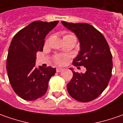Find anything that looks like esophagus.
Masks as SVG:
<instances>
[{"mask_svg": "<svg viewBox=\"0 0 123 123\" xmlns=\"http://www.w3.org/2000/svg\"><path fill=\"white\" fill-rule=\"evenodd\" d=\"M62 71H63V68H56V72H61Z\"/></svg>", "mask_w": 123, "mask_h": 123, "instance_id": "34e87169", "label": "esophagus"}]
</instances>
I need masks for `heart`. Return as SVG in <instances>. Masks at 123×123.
Returning a JSON list of instances; mask_svg holds the SVG:
<instances>
[{
  "instance_id": "obj_1",
  "label": "heart",
  "mask_w": 123,
  "mask_h": 123,
  "mask_svg": "<svg viewBox=\"0 0 123 123\" xmlns=\"http://www.w3.org/2000/svg\"><path fill=\"white\" fill-rule=\"evenodd\" d=\"M71 36H74L73 35H71V34H67L64 36L63 38H65V37H71ZM75 37V36H74ZM68 59V56L67 55H56L54 58V60H55V62L58 64V65H64L65 62H67Z\"/></svg>"
}]
</instances>
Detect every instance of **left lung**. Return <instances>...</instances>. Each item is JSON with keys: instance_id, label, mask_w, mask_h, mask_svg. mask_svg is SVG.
Instances as JSON below:
<instances>
[{"instance_id": "left-lung-1", "label": "left lung", "mask_w": 123, "mask_h": 123, "mask_svg": "<svg viewBox=\"0 0 123 123\" xmlns=\"http://www.w3.org/2000/svg\"><path fill=\"white\" fill-rule=\"evenodd\" d=\"M61 23L75 34L80 43V51L73 64L86 68V72L81 74L69 68L73 75L67 85L68 92L79 102H90L103 92L112 76L110 48L103 35L90 24Z\"/></svg>"}]
</instances>
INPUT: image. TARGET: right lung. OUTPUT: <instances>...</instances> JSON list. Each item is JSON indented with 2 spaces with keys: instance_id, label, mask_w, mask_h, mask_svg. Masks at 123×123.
I'll use <instances>...</instances> for the list:
<instances>
[{
  "instance_id": "right-lung-1",
  "label": "right lung",
  "mask_w": 123,
  "mask_h": 123,
  "mask_svg": "<svg viewBox=\"0 0 123 123\" xmlns=\"http://www.w3.org/2000/svg\"><path fill=\"white\" fill-rule=\"evenodd\" d=\"M58 21H36L21 30L11 42L6 59V71L13 90L20 98L32 101L43 96L48 81L56 73L51 67H36V52L43 50L48 33Z\"/></svg>"
}]
</instances>
